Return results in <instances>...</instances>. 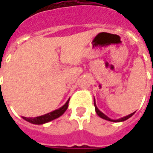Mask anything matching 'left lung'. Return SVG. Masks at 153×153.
<instances>
[{
  "instance_id": "8db88e82",
  "label": "left lung",
  "mask_w": 153,
  "mask_h": 153,
  "mask_svg": "<svg viewBox=\"0 0 153 153\" xmlns=\"http://www.w3.org/2000/svg\"><path fill=\"white\" fill-rule=\"evenodd\" d=\"M94 106H95V111H96L97 114L98 115V116H100L101 118L104 119V120H109V121H112V122H121V121H125V120H128V118H130L132 115L134 114V113H131L130 115H126V116H125V117H123V118H120V119H118V120H111V119H110L108 116H106L105 114H103L101 111H99L98 110V108L96 106V103H95V100H94Z\"/></svg>"
}]
</instances>
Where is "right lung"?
Segmentation results:
<instances>
[{
    "label": "right lung",
    "mask_w": 153,
    "mask_h": 153,
    "mask_svg": "<svg viewBox=\"0 0 153 153\" xmlns=\"http://www.w3.org/2000/svg\"><path fill=\"white\" fill-rule=\"evenodd\" d=\"M69 102H70V99L67 101L65 104L63 106H61L60 108L57 110H55L53 111H51L50 113H47L46 115H41V116H38V117H34V118H27V117H22V118L25 120L26 121L30 122L32 124H35V125H42V124H45V123H47V122L51 121L55 119L60 117V115H62L65 113V111H66L67 108H68V106H69Z\"/></svg>",
    "instance_id": "right-lung-1"
}]
</instances>
